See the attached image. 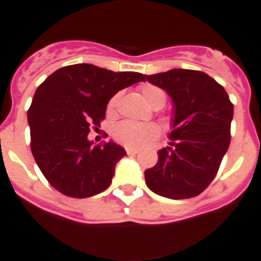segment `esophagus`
I'll return each mask as SVG.
<instances>
[{
    "instance_id": "esophagus-1",
    "label": "esophagus",
    "mask_w": 261,
    "mask_h": 261,
    "mask_svg": "<svg viewBox=\"0 0 261 261\" xmlns=\"http://www.w3.org/2000/svg\"><path fill=\"white\" fill-rule=\"evenodd\" d=\"M126 153L128 155H135L138 154V150L137 149H131V147H126Z\"/></svg>"
}]
</instances>
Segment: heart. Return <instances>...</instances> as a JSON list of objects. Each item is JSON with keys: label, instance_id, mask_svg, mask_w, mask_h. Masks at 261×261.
<instances>
[{"label": "heart", "instance_id": "obj_1", "mask_svg": "<svg viewBox=\"0 0 261 261\" xmlns=\"http://www.w3.org/2000/svg\"><path fill=\"white\" fill-rule=\"evenodd\" d=\"M139 90H141V94L145 98V101L150 107H163L167 101V94L159 87L145 84ZM116 100H118L116 96L111 98L108 110H114V107L116 106ZM114 135L115 138L118 139L119 142H122L123 145L138 149V147L143 146L147 142L157 138L160 135V128L153 123H137L126 120V122L119 123L118 126L115 127Z\"/></svg>", "mask_w": 261, "mask_h": 261}]
</instances>
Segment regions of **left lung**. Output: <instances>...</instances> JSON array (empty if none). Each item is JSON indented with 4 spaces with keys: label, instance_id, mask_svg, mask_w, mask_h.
Instances as JSON below:
<instances>
[{
    "label": "left lung",
    "instance_id": "1",
    "mask_svg": "<svg viewBox=\"0 0 261 261\" xmlns=\"http://www.w3.org/2000/svg\"><path fill=\"white\" fill-rule=\"evenodd\" d=\"M145 80L165 90L173 104L171 142L145 171L146 186L164 198L198 196L229 149L233 104L222 85L203 71L172 69Z\"/></svg>",
    "mask_w": 261,
    "mask_h": 261
}]
</instances>
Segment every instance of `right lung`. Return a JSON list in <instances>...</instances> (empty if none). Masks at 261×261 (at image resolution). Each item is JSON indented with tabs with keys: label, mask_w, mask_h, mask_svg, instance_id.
Here are the masks:
<instances>
[{
	"label": "right lung",
	"mask_w": 261,
	"mask_h": 261,
	"mask_svg": "<svg viewBox=\"0 0 261 261\" xmlns=\"http://www.w3.org/2000/svg\"><path fill=\"white\" fill-rule=\"evenodd\" d=\"M139 81H145L141 73L77 63L61 67L39 85L27 115L31 150L55 190L83 199L110 187L126 150L114 141L93 145L88 134L106 118L112 96Z\"/></svg>",
	"instance_id": "add662e5"
}]
</instances>
